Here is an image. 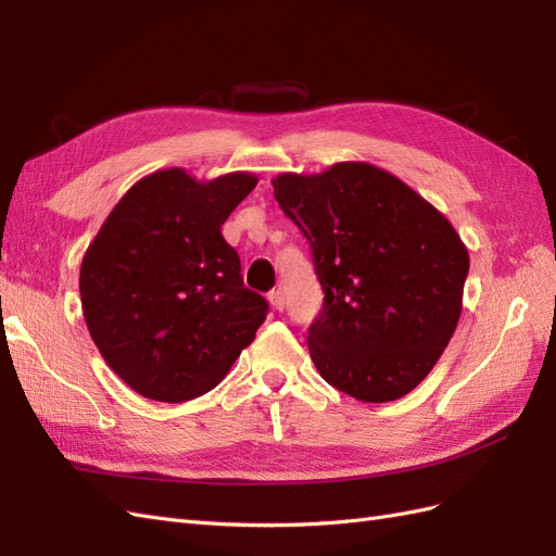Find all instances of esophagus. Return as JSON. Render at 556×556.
Instances as JSON below:
<instances>
[{
    "label": "esophagus",
    "instance_id": "obj_1",
    "mask_svg": "<svg viewBox=\"0 0 556 556\" xmlns=\"http://www.w3.org/2000/svg\"><path fill=\"white\" fill-rule=\"evenodd\" d=\"M268 304L274 306V311H282L285 308V294L280 290H274L271 294H268Z\"/></svg>",
    "mask_w": 556,
    "mask_h": 556
}]
</instances>
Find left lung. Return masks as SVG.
<instances>
[{
    "mask_svg": "<svg viewBox=\"0 0 556 556\" xmlns=\"http://www.w3.org/2000/svg\"><path fill=\"white\" fill-rule=\"evenodd\" d=\"M271 182L311 243L325 292L308 329L319 376L366 403L406 396L459 323L468 276L459 233L406 182L366 162Z\"/></svg>",
    "mask_w": 556,
    "mask_h": 556,
    "instance_id": "1",
    "label": "left lung"
}]
</instances>
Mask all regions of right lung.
Returning <instances> with one entry per match:
<instances>
[{"mask_svg":"<svg viewBox=\"0 0 556 556\" xmlns=\"http://www.w3.org/2000/svg\"><path fill=\"white\" fill-rule=\"evenodd\" d=\"M252 174L208 182L164 169L131 185L80 264L94 345L146 399L211 392L255 339L268 304L243 285L220 227L255 190Z\"/></svg>","mask_w":556,"mask_h":556,"instance_id":"add662e5","label":"right lung"}]
</instances>
